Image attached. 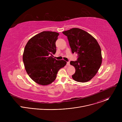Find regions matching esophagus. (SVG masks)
<instances>
[{
    "mask_svg": "<svg viewBox=\"0 0 122 122\" xmlns=\"http://www.w3.org/2000/svg\"><path fill=\"white\" fill-rule=\"evenodd\" d=\"M66 65L67 66H70V62H67V63H66Z\"/></svg>",
    "mask_w": 122,
    "mask_h": 122,
    "instance_id": "1",
    "label": "esophagus"
}]
</instances>
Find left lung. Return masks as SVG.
I'll return each mask as SVG.
<instances>
[{"instance_id": "obj_1", "label": "left lung", "mask_w": 122, "mask_h": 122, "mask_svg": "<svg viewBox=\"0 0 122 122\" xmlns=\"http://www.w3.org/2000/svg\"><path fill=\"white\" fill-rule=\"evenodd\" d=\"M62 33L67 37L72 53L78 56L77 61L70 62L76 71L72 78L78 82L88 81L97 73L102 63L101 51L98 43L88 32L78 28Z\"/></svg>"}]
</instances>
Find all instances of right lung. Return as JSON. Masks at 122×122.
Listing matches in <instances>:
<instances>
[{"label":"right lung","mask_w":122,"mask_h":122,"mask_svg":"<svg viewBox=\"0 0 122 122\" xmlns=\"http://www.w3.org/2000/svg\"><path fill=\"white\" fill-rule=\"evenodd\" d=\"M59 35L56 32L43 31L31 38L25 46L23 60L25 71L39 84L47 85L53 82L59 69L66 64L63 60L53 57Z\"/></svg>","instance_id":"obj_1"}]
</instances>
